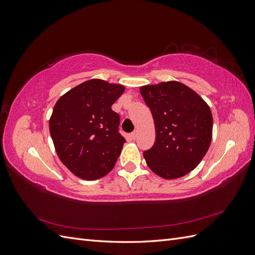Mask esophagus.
<instances>
[{
	"instance_id": "esophagus-1",
	"label": "esophagus",
	"mask_w": 255,
	"mask_h": 255,
	"mask_svg": "<svg viewBox=\"0 0 255 255\" xmlns=\"http://www.w3.org/2000/svg\"><path fill=\"white\" fill-rule=\"evenodd\" d=\"M130 137H132V139H136V138H137V130H134V132L132 133V134H130Z\"/></svg>"
}]
</instances>
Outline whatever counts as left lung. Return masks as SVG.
<instances>
[{
	"mask_svg": "<svg viewBox=\"0 0 255 255\" xmlns=\"http://www.w3.org/2000/svg\"><path fill=\"white\" fill-rule=\"evenodd\" d=\"M152 113L155 142L143 152L151 170L163 179L186 175L200 164L212 141L213 116L197 92L170 81L140 87Z\"/></svg>",
	"mask_w": 255,
	"mask_h": 255,
	"instance_id": "obj_1",
	"label": "left lung"
}]
</instances>
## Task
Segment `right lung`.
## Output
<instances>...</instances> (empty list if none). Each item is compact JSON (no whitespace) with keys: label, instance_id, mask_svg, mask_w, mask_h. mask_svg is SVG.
<instances>
[{"label":"right lung","instance_id":"right-lung-1","mask_svg":"<svg viewBox=\"0 0 255 255\" xmlns=\"http://www.w3.org/2000/svg\"><path fill=\"white\" fill-rule=\"evenodd\" d=\"M125 91L120 84L92 79L61 96L49 128L59 159L74 175L94 181L114 168L126 139L112 105Z\"/></svg>","mask_w":255,"mask_h":255}]
</instances>
